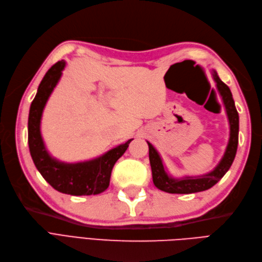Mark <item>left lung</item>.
I'll return each instance as SVG.
<instances>
[{
  "label": "left lung",
  "mask_w": 262,
  "mask_h": 262,
  "mask_svg": "<svg viewBox=\"0 0 262 262\" xmlns=\"http://www.w3.org/2000/svg\"><path fill=\"white\" fill-rule=\"evenodd\" d=\"M214 81L216 83V89L223 100L226 110V115L229 122V140L226 146L225 153L222 157L221 162L212 171L204 173L201 176H186L184 178H172L166 171L162 158L155 147L147 142L148 144V157L150 168H152L153 182L156 188L162 191L168 193H180L188 194L204 191L212 188L220 181L227 170L231 168L238 145V131H239V117L237 113L233 95L229 87L220 80L215 70H212Z\"/></svg>",
  "instance_id": "1"
}]
</instances>
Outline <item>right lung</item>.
Masks as SVG:
<instances>
[{
  "label": "right lung",
  "instance_id": "add662e5",
  "mask_svg": "<svg viewBox=\"0 0 262 262\" xmlns=\"http://www.w3.org/2000/svg\"><path fill=\"white\" fill-rule=\"evenodd\" d=\"M64 67L66 62L62 60L48 70L30 105L28 117L30 155L45 180L59 192L71 195L98 194L108 188L114 165L123 155L133 139L91 161L70 164L51 157L43 143L40 123L43 108L57 86Z\"/></svg>",
  "mask_w": 262,
  "mask_h": 262
}]
</instances>
